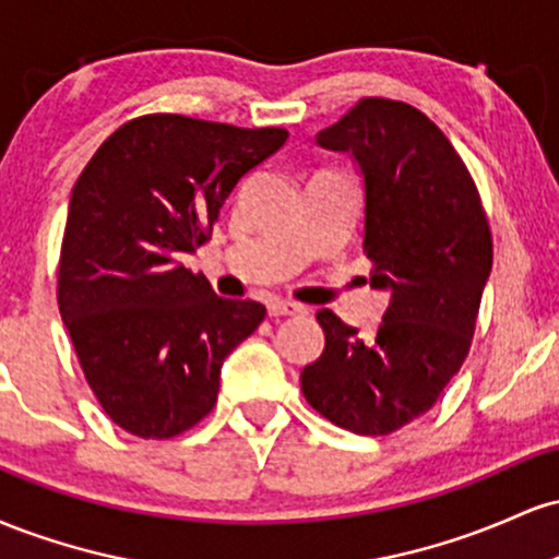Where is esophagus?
Returning a JSON list of instances; mask_svg holds the SVG:
<instances>
[{
  "label": "esophagus",
  "instance_id": "obj_1",
  "mask_svg": "<svg viewBox=\"0 0 559 559\" xmlns=\"http://www.w3.org/2000/svg\"><path fill=\"white\" fill-rule=\"evenodd\" d=\"M267 312H271V318H281V316H301L305 312V307L297 305V301H286V299H275L267 305Z\"/></svg>",
  "mask_w": 559,
  "mask_h": 559
}]
</instances>
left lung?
Wrapping results in <instances>:
<instances>
[{
  "label": "left lung",
  "mask_w": 559,
  "mask_h": 559,
  "mask_svg": "<svg viewBox=\"0 0 559 559\" xmlns=\"http://www.w3.org/2000/svg\"><path fill=\"white\" fill-rule=\"evenodd\" d=\"M365 176L362 252L370 286L391 299L370 338L318 312L325 349L301 394L333 426L389 436L433 407L463 368L491 273L489 217L463 157L407 102L365 96L318 133Z\"/></svg>",
  "instance_id": "8db88e82"
}]
</instances>
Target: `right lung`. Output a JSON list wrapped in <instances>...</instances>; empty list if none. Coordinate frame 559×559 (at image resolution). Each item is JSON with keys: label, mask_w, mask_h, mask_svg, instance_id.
<instances>
[{"label": "right lung", "mask_w": 559, "mask_h": 559, "mask_svg": "<svg viewBox=\"0 0 559 559\" xmlns=\"http://www.w3.org/2000/svg\"><path fill=\"white\" fill-rule=\"evenodd\" d=\"M286 128L178 112L128 120L73 186L57 305L83 378L115 426L173 439L213 413L221 365L265 320L183 267L234 186L284 146Z\"/></svg>", "instance_id": "right-lung-1"}]
</instances>
